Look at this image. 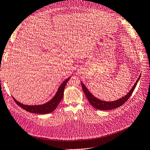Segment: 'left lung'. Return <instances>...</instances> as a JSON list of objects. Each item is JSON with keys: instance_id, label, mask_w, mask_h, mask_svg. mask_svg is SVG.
I'll return each instance as SVG.
<instances>
[{"instance_id": "8db88e82", "label": "left lung", "mask_w": 150, "mask_h": 150, "mask_svg": "<svg viewBox=\"0 0 150 150\" xmlns=\"http://www.w3.org/2000/svg\"><path fill=\"white\" fill-rule=\"evenodd\" d=\"M140 76H139L137 81H136V83L133 85V88L131 89V90L128 92V94L125 95L124 97L117 99V100L113 101H105L97 98L89 91L88 89L86 87V86L82 82H81V86H82L83 91L86 95V98H87L88 100L89 101V103L91 104L95 109H97V110H111L122 106V104L128 100L129 98L131 96V95L132 94L133 91L136 88V86H137L138 81L139 80Z\"/></svg>"}]
</instances>
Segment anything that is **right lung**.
<instances>
[{
  "instance_id": "add662e5",
  "label": "right lung",
  "mask_w": 150,
  "mask_h": 150,
  "mask_svg": "<svg viewBox=\"0 0 150 150\" xmlns=\"http://www.w3.org/2000/svg\"><path fill=\"white\" fill-rule=\"evenodd\" d=\"M71 78V76L63 81L62 83L59 87L57 92L54 96V97L51 100L44 104H38V105H25V104L21 103L20 102L17 101L13 97V98L18 105L27 111L35 113H35L40 115L48 114V113L51 112L54 110H55L57 106H58V104L61 102V99L63 98V96H64L65 86Z\"/></svg>"
}]
</instances>
